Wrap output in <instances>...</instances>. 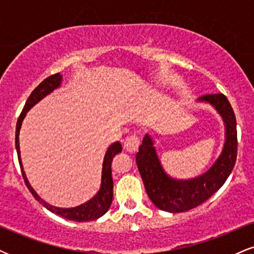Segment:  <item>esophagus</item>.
Returning <instances> with one entry per match:
<instances>
[{
	"label": "esophagus",
	"instance_id": "obj_1",
	"mask_svg": "<svg viewBox=\"0 0 254 254\" xmlns=\"http://www.w3.org/2000/svg\"><path fill=\"white\" fill-rule=\"evenodd\" d=\"M139 147V138L136 135L127 137L124 141V149L129 153H136Z\"/></svg>",
	"mask_w": 254,
	"mask_h": 254
}]
</instances>
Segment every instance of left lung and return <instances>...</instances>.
I'll list each match as a JSON object with an SVG mask.
<instances>
[{"mask_svg": "<svg viewBox=\"0 0 254 254\" xmlns=\"http://www.w3.org/2000/svg\"><path fill=\"white\" fill-rule=\"evenodd\" d=\"M197 101L210 104L222 117L226 129L223 149L205 173L186 180L168 176L160 162L150 135L144 136L136 154L137 167L150 200L156 208L173 214L191 210L209 199L220 190L237 161V119L228 99L223 94H206Z\"/></svg>", "mask_w": 254, "mask_h": 254, "instance_id": "left-lung-1", "label": "left lung"}]
</instances>
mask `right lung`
<instances>
[{
  "label": "right lung",
  "instance_id": "1",
  "mask_svg": "<svg viewBox=\"0 0 254 254\" xmlns=\"http://www.w3.org/2000/svg\"><path fill=\"white\" fill-rule=\"evenodd\" d=\"M61 82H62V75H61L60 72L51 75V76L45 78L43 82H40L39 86L36 87L33 92L31 93L30 97H28L27 101H26L24 106V110H22L21 115H20L16 123L15 148L17 153V159H19V164L22 172V178H24L26 186H27L28 190L31 191V193L33 194V197L36 198L38 202L43 204V206H45L48 210L54 212V214L60 215V216L66 218V220L76 221V222H87V221H93L101 217L104 214H106L107 210L110 209L113 198V180L111 165H112L113 157L122 151L121 143L117 141L107 148L103 162V172H101V186L100 189H99L98 193L95 194L92 199H89L88 202L81 204V205L78 206H75V208H57V206L50 205V204L46 203L45 200H43L42 198L38 196V193L34 191V189L32 188L27 177H26L24 167H22L21 155H20L19 133L20 129H21L22 121H24V118L26 117V113H27L34 105L39 103L43 98H45L46 95H49L50 93L54 92L55 89L58 88V87L61 86Z\"/></svg>",
  "mask_w": 254,
  "mask_h": 254
}]
</instances>
